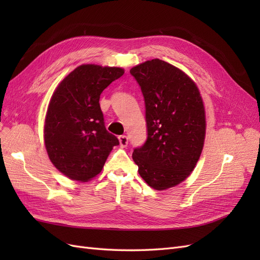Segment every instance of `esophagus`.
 Returning <instances> with one entry per match:
<instances>
[{
    "label": "esophagus",
    "instance_id": "esophagus-1",
    "mask_svg": "<svg viewBox=\"0 0 260 260\" xmlns=\"http://www.w3.org/2000/svg\"><path fill=\"white\" fill-rule=\"evenodd\" d=\"M119 143L121 147H125L128 145V138L127 136H120L119 137Z\"/></svg>",
    "mask_w": 260,
    "mask_h": 260
}]
</instances>
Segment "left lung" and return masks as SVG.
<instances>
[{
  "label": "left lung",
  "mask_w": 260,
  "mask_h": 260,
  "mask_svg": "<svg viewBox=\"0 0 260 260\" xmlns=\"http://www.w3.org/2000/svg\"><path fill=\"white\" fill-rule=\"evenodd\" d=\"M144 96L147 139L132 153L139 174L155 190L191 175L205 140V108L198 86L182 70L155 58L131 68Z\"/></svg>",
  "instance_id": "obj_1"
}]
</instances>
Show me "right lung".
<instances>
[{
    "label": "right lung",
    "mask_w": 260,
    "mask_h": 260,
    "mask_svg": "<svg viewBox=\"0 0 260 260\" xmlns=\"http://www.w3.org/2000/svg\"><path fill=\"white\" fill-rule=\"evenodd\" d=\"M124 70L81 65L53 93L45 116L44 142L51 161L61 174L85 182L99 175L118 139L109 133L100 95Z\"/></svg>",
    "instance_id": "right-lung-1"
}]
</instances>
